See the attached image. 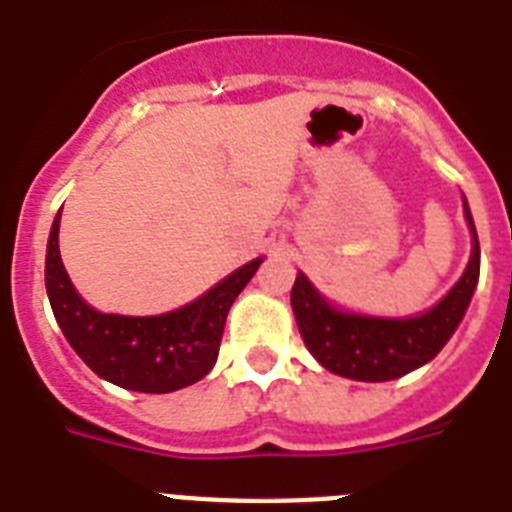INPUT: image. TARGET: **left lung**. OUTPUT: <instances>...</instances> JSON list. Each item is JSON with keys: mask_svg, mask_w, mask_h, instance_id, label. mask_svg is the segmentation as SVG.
<instances>
[{"mask_svg": "<svg viewBox=\"0 0 512 512\" xmlns=\"http://www.w3.org/2000/svg\"><path fill=\"white\" fill-rule=\"evenodd\" d=\"M463 217L471 232V259L460 280L421 314L371 316L348 311L298 272L290 306L308 353L327 371L356 382H390L432 361L463 322L479 282V235L466 196Z\"/></svg>", "mask_w": 512, "mask_h": 512, "instance_id": "8db88e82", "label": "left lung"}]
</instances>
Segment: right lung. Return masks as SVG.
I'll use <instances>...</instances> for the list:
<instances>
[{
    "instance_id": "1",
    "label": "right lung",
    "mask_w": 512,
    "mask_h": 512,
    "mask_svg": "<svg viewBox=\"0 0 512 512\" xmlns=\"http://www.w3.org/2000/svg\"><path fill=\"white\" fill-rule=\"evenodd\" d=\"M59 219L46 243V295L62 335L96 377L133 392L183 390L204 379L219 356L227 311L251 282L264 256L248 261L196 301L156 316L104 314L75 290L59 256Z\"/></svg>"
}]
</instances>
